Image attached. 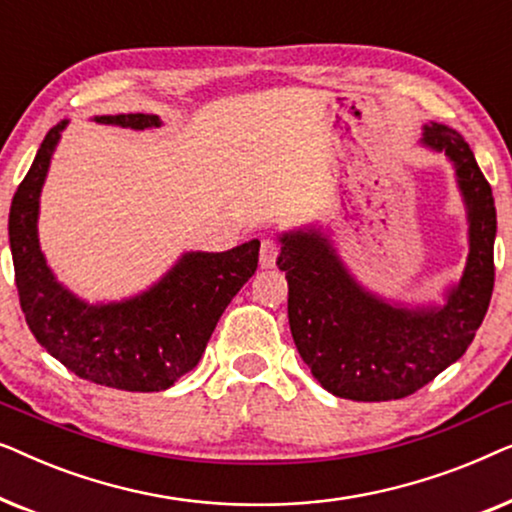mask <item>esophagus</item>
Wrapping results in <instances>:
<instances>
[{"label": "esophagus", "instance_id": "34e87169", "mask_svg": "<svg viewBox=\"0 0 512 512\" xmlns=\"http://www.w3.org/2000/svg\"><path fill=\"white\" fill-rule=\"evenodd\" d=\"M279 256V244L270 237H265L261 242V268H275Z\"/></svg>", "mask_w": 512, "mask_h": 512}]
</instances>
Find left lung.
<instances>
[{"mask_svg":"<svg viewBox=\"0 0 512 512\" xmlns=\"http://www.w3.org/2000/svg\"><path fill=\"white\" fill-rule=\"evenodd\" d=\"M419 144L445 153L466 205L468 258L443 303L403 305L368 291L319 226L279 235L277 265L289 282V326L321 387L349 401H394L459 361L485 319L494 289L492 186L457 130L424 125Z\"/></svg>","mask_w":512,"mask_h":512,"instance_id":"8db88e82","label":"left lung"}]
</instances>
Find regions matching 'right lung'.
I'll return each instance as SVG.
<instances>
[{"label":"right lung","instance_id":"obj_1","mask_svg":"<svg viewBox=\"0 0 512 512\" xmlns=\"http://www.w3.org/2000/svg\"><path fill=\"white\" fill-rule=\"evenodd\" d=\"M97 123L153 130L156 114L95 116ZM69 121L48 130L13 195L9 242L25 321L53 359L81 380L123 391H163L198 366L216 321L256 272L261 242L228 251H186L149 289L116 303H88L58 282L39 244V198Z\"/></svg>","mask_w":512,"mask_h":512}]
</instances>
